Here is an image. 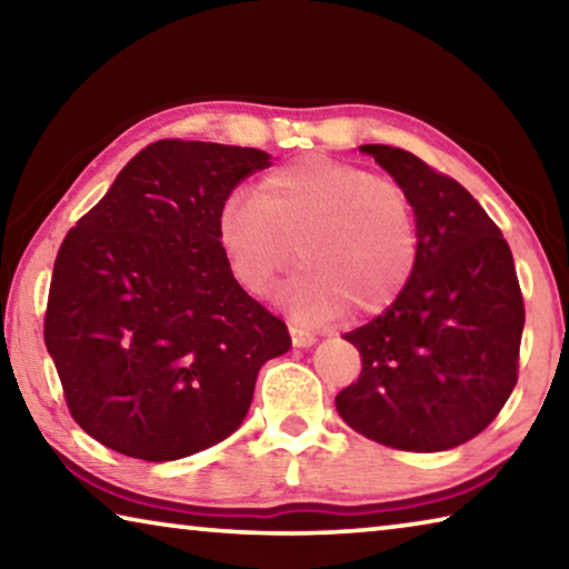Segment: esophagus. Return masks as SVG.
<instances>
[{
  "label": "esophagus",
  "instance_id": "obj_1",
  "mask_svg": "<svg viewBox=\"0 0 569 569\" xmlns=\"http://www.w3.org/2000/svg\"><path fill=\"white\" fill-rule=\"evenodd\" d=\"M288 331H291V341H293L296 349H308V346L316 343V336L311 331L301 329V326L291 323V326H288Z\"/></svg>",
  "mask_w": 569,
  "mask_h": 569
}]
</instances>
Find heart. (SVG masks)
<instances>
[{
	"label": "heart",
	"mask_w": 569,
	"mask_h": 569,
	"mask_svg": "<svg viewBox=\"0 0 569 569\" xmlns=\"http://www.w3.org/2000/svg\"><path fill=\"white\" fill-rule=\"evenodd\" d=\"M218 243L230 273L250 293H266L303 261L281 291L298 319L331 321L351 306L377 313L397 301L419 258L409 192L371 170L323 156L276 168L256 196L233 192L218 210Z\"/></svg>",
	"instance_id": "heart-1"
}]
</instances>
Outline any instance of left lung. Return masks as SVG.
<instances>
[{"label":"left lung","instance_id":"left-lung-1","mask_svg":"<svg viewBox=\"0 0 569 569\" xmlns=\"http://www.w3.org/2000/svg\"><path fill=\"white\" fill-rule=\"evenodd\" d=\"M359 150L409 192L419 258L397 301L343 336L361 373L336 409L383 447H459L495 421L517 383L525 303L512 250L455 178L401 148Z\"/></svg>","mask_w":569,"mask_h":569}]
</instances>
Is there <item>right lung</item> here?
Returning a JSON list of instances; mask_svg holds the SVG:
<instances>
[{
	"instance_id": "add662e5",
	"label": "right lung",
	"mask_w": 569,
	"mask_h": 569,
	"mask_svg": "<svg viewBox=\"0 0 569 569\" xmlns=\"http://www.w3.org/2000/svg\"><path fill=\"white\" fill-rule=\"evenodd\" d=\"M256 148L158 140L64 236L44 343L72 419L124 457L172 461L243 423L256 377L288 351L218 243V210L271 166Z\"/></svg>"
}]
</instances>
